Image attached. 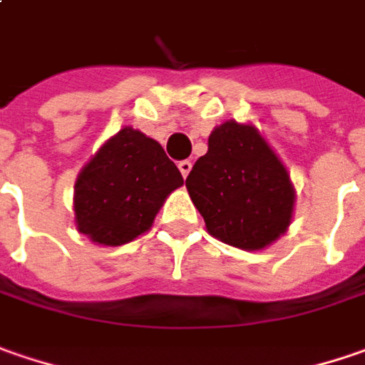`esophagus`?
Segmentation results:
<instances>
[{"mask_svg": "<svg viewBox=\"0 0 365 365\" xmlns=\"http://www.w3.org/2000/svg\"><path fill=\"white\" fill-rule=\"evenodd\" d=\"M178 167H180V171H182L183 178H187V173L192 171V161H180Z\"/></svg>", "mask_w": 365, "mask_h": 365, "instance_id": "34e87169", "label": "esophagus"}]
</instances>
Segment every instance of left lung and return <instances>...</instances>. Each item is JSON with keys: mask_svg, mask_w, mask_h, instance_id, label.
I'll use <instances>...</instances> for the list:
<instances>
[{"mask_svg": "<svg viewBox=\"0 0 365 365\" xmlns=\"http://www.w3.org/2000/svg\"><path fill=\"white\" fill-rule=\"evenodd\" d=\"M185 187L208 232L245 251L272 245L290 227L296 192L284 163L251 124L227 120Z\"/></svg>", "mask_w": 365, "mask_h": 365, "instance_id": "left-lung-1", "label": "left lung"}]
</instances>
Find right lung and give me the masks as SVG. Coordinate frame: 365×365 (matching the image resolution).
Segmentation results:
<instances>
[{
  "mask_svg": "<svg viewBox=\"0 0 365 365\" xmlns=\"http://www.w3.org/2000/svg\"><path fill=\"white\" fill-rule=\"evenodd\" d=\"M183 178L163 147L130 126L108 138L75 182L77 230L98 245L118 247L151 229Z\"/></svg>",
  "mask_w": 365,
  "mask_h": 365,
  "instance_id": "obj_1",
  "label": "right lung"
}]
</instances>
